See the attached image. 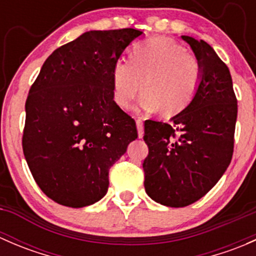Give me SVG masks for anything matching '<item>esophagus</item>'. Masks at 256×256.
<instances>
[{
    "mask_svg": "<svg viewBox=\"0 0 256 256\" xmlns=\"http://www.w3.org/2000/svg\"><path fill=\"white\" fill-rule=\"evenodd\" d=\"M136 125H138V138H142L144 136V122L141 118L136 120Z\"/></svg>",
    "mask_w": 256,
    "mask_h": 256,
    "instance_id": "1",
    "label": "esophagus"
}]
</instances>
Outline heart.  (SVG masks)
Returning a JSON list of instances; mask_svg holds the SVG:
<instances>
[{
  "label": "heart",
  "mask_w": 256,
  "mask_h": 256,
  "mask_svg": "<svg viewBox=\"0 0 256 256\" xmlns=\"http://www.w3.org/2000/svg\"><path fill=\"white\" fill-rule=\"evenodd\" d=\"M202 78L197 56L164 37L151 38L131 48L130 62L118 59L112 69V99L120 109H131L141 92V108L176 115L190 105Z\"/></svg>",
  "instance_id": "1"
}]
</instances>
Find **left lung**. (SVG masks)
I'll list each match as a JSON object with an SVG mask.
<instances>
[{"label": "left lung", "instance_id": "obj_1", "mask_svg": "<svg viewBox=\"0 0 256 256\" xmlns=\"http://www.w3.org/2000/svg\"><path fill=\"white\" fill-rule=\"evenodd\" d=\"M202 66L194 98L172 124L148 120L144 140V190L160 204L186 207L207 194L220 180L233 156L238 104L230 72L204 40L188 36Z\"/></svg>", "mask_w": 256, "mask_h": 256}]
</instances>
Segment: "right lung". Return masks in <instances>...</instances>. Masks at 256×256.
<instances>
[{"instance_id": "add662e5", "label": "right lung", "mask_w": 256, "mask_h": 256, "mask_svg": "<svg viewBox=\"0 0 256 256\" xmlns=\"http://www.w3.org/2000/svg\"><path fill=\"white\" fill-rule=\"evenodd\" d=\"M141 34L134 28L82 33L48 56L30 86L23 154L54 202L82 208L102 200L110 167L138 138L135 120L112 99V69Z\"/></svg>"}]
</instances>
